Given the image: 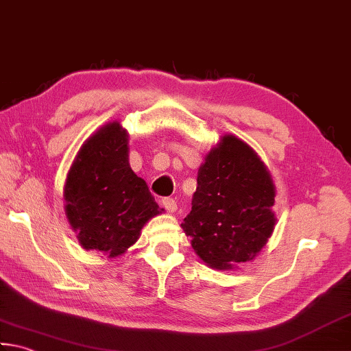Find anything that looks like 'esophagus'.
Masks as SVG:
<instances>
[{"instance_id":"obj_1","label":"esophagus","mask_w":351,"mask_h":351,"mask_svg":"<svg viewBox=\"0 0 351 351\" xmlns=\"http://www.w3.org/2000/svg\"><path fill=\"white\" fill-rule=\"evenodd\" d=\"M162 203H163V206H165V209L168 210V213H174V210H177V202H176V198H173V197H165L163 200H162Z\"/></svg>"}]
</instances>
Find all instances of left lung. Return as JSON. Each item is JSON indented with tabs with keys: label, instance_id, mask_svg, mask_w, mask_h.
<instances>
[{
	"label": "left lung",
	"instance_id": "left-lung-1",
	"mask_svg": "<svg viewBox=\"0 0 351 351\" xmlns=\"http://www.w3.org/2000/svg\"><path fill=\"white\" fill-rule=\"evenodd\" d=\"M275 188L263 162L235 136H224L198 169L193 209L182 228L204 263L232 269L254 260L274 232Z\"/></svg>",
	"mask_w": 351,
	"mask_h": 351
}]
</instances>
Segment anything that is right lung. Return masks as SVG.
<instances>
[{
	"mask_svg": "<svg viewBox=\"0 0 351 351\" xmlns=\"http://www.w3.org/2000/svg\"><path fill=\"white\" fill-rule=\"evenodd\" d=\"M65 214L84 249L108 256L137 241L149 218L160 214L143 178L128 163V138L113 122L82 145L64 188Z\"/></svg>",
	"mask_w": 351,
	"mask_h": 351,
	"instance_id": "add662e5",
	"label": "right lung"
}]
</instances>
